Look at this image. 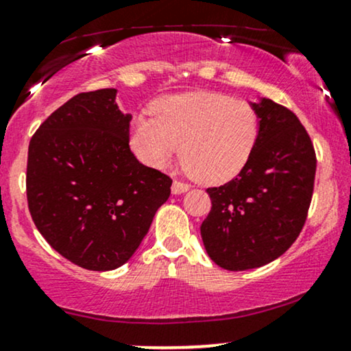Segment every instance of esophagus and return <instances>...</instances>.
I'll return each instance as SVG.
<instances>
[{"label": "esophagus", "mask_w": 351, "mask_h": 351, "mask_svg": "<svg viewBox=\"0 0 351 351\" xmlns=\"http://www.w3.org/2000/svg\"><path fill=\"white\" fill-rule=\"evenodd\" d=\"M189 189V184L188 183H183V181H178L175 180L171 184V193L173 194H181V193H186Z\"/></svg>", "instance_id": "esophagus-1"}]
</instances>
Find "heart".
I'll return each mask as SVG.
<instances>
[{
  "instance_id": "obj_1",
  "label": "heart",
  "mask_w": 351,
  "mask_h": 351,
  "mask_svg": "<svg viewBox=\"0 0 351 351\" xmlns=\"http://www.w3.org/2000/svg\"><path fill=\"white\" fill-rule=\"evenodd\" d=\"M154 117L134 121L130 143L137 157L165 168L178 154L196 180L226 183L250 160L260 135V117L248 101L221 93H189L160 99Z\"/></svg>"
}]
</instances>
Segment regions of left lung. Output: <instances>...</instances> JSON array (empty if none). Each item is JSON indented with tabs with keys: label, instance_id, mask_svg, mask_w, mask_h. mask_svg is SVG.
<instances>
[{
	"label": "left lung",
	"instance_id": "8db88e82",
	"mask_svg": "<svg viewBox=\"0 0 351 351\" xmlns=\"http://www.w3.org/2000/svg\"><path fill=\"white\" fill-rule=\"evenodd\" d=\"M252 106L260 117L255 150L234 180L208 188L213 208L201 223L210 260L230 271L263 267L294 243L307 219L317 167L296 114L267 98Z\"/></svg>",
	"mask_w": 351,
	"mask_h": 351
}]
</instances>
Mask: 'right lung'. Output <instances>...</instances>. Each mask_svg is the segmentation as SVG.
<instances>
[{"label":"right lung","mask_w":351,"mask_h":351,"mask_svg":"<svg viewBox=\"0 0 351 351\" xmlns=\"http://www.w3.org/2000/svg\"><path fill=\"white\" fill-rule=\"evenodd\" d=\"M116 93L73 96L42 122L27 154V206L37 230L93 271L122 267L170 197V176L130 152L132 116L119 111Z\"/></svg>","instance_id":"obj_1"}]
</instances>
